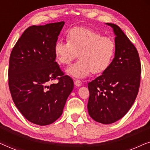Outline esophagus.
Returning a JSON list of instances; mask_svg holds the SVG:
<instances>
[{
	"label": "esophagus",
	"mask_w": 150,
	"mask_h": 150,
	"mask_svg": "<svg viewBox=\"0 0 150 150\" xmlns=\"http://www.w3.org/2000/svg\"><path fill=\"white\" fill-rule=\"evenodd\" d=\"M74 85L76 86V87H81L82 85V82L80 81V80H75Z\"/></svg>",
	"instance_id": "34e87169"
}]
</instances>
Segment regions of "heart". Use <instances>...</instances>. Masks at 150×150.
Segmentation results:
<instances>
[{
	"instance_id": "1",
	"label": "heart",
	"mask_w": 150,
	"mask_h": 150,
	"mask_svg": "<svg viewBox=\"0 0 150 150\" xmlns=\"http://www.w3.org/2000/svg\"><path fill=\"white\" fill-rule=\"evenodd\" d=\"M54 51L58 62L63 65H69L78 53L79 60L67 69L66 73L74 78H84L91 71L100 73L109 66L115 44L99 33L79 27L68 33L67 42L58 41Z\"/></svg>"
}]
</instances>
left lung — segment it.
<instances>
[{"instance_id":"1","label":"left lung","mask_w":150,"mask_h":150,"mask_svg":"<svg viewBox=\"0 0 150 150\" xmlns=\"http://www.w3.org/2000/svg\"><path fill=\"white\" fill-rule=\"evenodd\" d=\"M113 30L115 57L102 74L88 83L87 108L96 122L110 124L122 118L138 94L141 67L137 48L117 25L106 23Z\"/></svg>"}]
</instances>
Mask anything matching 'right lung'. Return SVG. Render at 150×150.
Masks as SVG:
<instances>
[{"label":"right lung","mask_w":150,"mask_h":150,"mask_svg":"<svg viewBox=\"0 0 150 150\" xmlns=\"http://www.w3.org/2000/svg\"><path fill=\"white\" fill-rule=\"evenodd\" d=\"M65 22L26 28L11 51L8 71L14 104L26 120L39 126L54 122L63 113L74 82L55 61L54 48ZM58 83L50 86L52 80Z\"/></svg>","instance_id":"1"}]
</instances>
